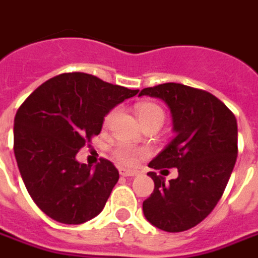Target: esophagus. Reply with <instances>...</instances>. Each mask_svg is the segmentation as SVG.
<instances>
[{"label":"esophagus","instance_id":"34e87169","mask_svg":"<svg viewBox=\"0 0 258 258\" xmlns=\"http://www.w3.org/2000/svg\"><path fill=\"white\" fill-rule=\"evenodd\" d=\"M120 176L123 177H134L137 176V172H133V170H127V169H120Z\"/></svg>","mask_w":258,"mask_h":258}]
</instances>
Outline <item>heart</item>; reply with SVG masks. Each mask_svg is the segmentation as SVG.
<instances>
[{
	"mask_svg": "<svg viewBox=\"0 0 258 258\" xmlns=\"http://www.w3.org/2000/svg\"><path fill=\"white\" fill-rule=\"evenodd\" d=\"M138 117H139V121L150 120V119H162L164 120V111L161 109L158 105H155L153 103H143L141 105H138ZM117 115V109H113L105 117V124H111L113 119ZM143 151L137 150V149H133V147L128 146H120L117 150L115 151L116 160L119 161L121 165H127V166H131V165L135 164V160H137L138 154H142Z\"/></svg>",
	"mask_w": 258,
	"mask_h": 258,
	"instance_id": "1",
	"label": "heart"
}]
</instances>
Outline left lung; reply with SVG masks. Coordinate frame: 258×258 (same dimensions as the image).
<instances>
[{
	"label": "left lung",
	"instance_id": "8db88e82",
	"mask_svg": "<svg viewBox=\"0 0 258 258\" xmlns=\"http://www.w3.org/2000/svg\"><path fill=\"white\" fill-rule=\"evenodd\" d=\"M139 96L168 105L174 133L149 166L178 172L169 182L155 172L147 173L154 190L143 202V214L157 229L185 231L215 208L229 182L238 154L237 119L215 96L181 84L146 88Z\"/></svg>",
	"mask_w": 258,
	"mask_h": 258
}]
</instances>
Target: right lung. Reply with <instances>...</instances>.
Instances as JSON below:
<instances>
[{
    "mask_svg": "<svg viewBox=\"0 0 258 258\" xmlns=\"http://www.w3.org/2000/svg\"><path fill=\"white\" fill-rule=\"evenodd\" d=\"M139 90L85 73H68L39 86L15 116V157L25 188L51 219L81 225L103 211L119 172L101 160L96 168L76 158L103 128L111 109Z\"/></svg>",
    "mask_w": 258,
    "mask_h": 258,
    "instance_id": "obj_1",
    "label": "right lung"
}]
</instances>
